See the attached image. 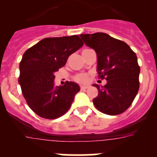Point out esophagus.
<instances>
[{
  "label": "esophagus",
  "mask_w": 157,
  "mask_h": 157,
  "mask_svg": "<svg viewBox=\"0 0 157 157\" xmlns=\"http://www.w3.org/2000/svg\"><path fill=\"white\" fill-rule=\"evenodd\" d=\"M88 86H81V90H85L86 89H88Z\"/></svg>",
  "instance_id": "obj_1"
}]
</instances>
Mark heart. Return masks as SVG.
<instances>
[{"label": "heart", "instance_id": "heart-1", "mask_svg": "<svg viewBox=\"0 0 157 157\" xmlns=\"http://www.w3.org/2000/svg\"><path fill=\"white\" fill-rule=\"evenodd\" d=\"M75 80L78 82L80 83H86L88 82L89 77L86 74H78L77 75H75Z\"/></svg>", "mask_w": 157, "mask_h": 157}]
</instances>
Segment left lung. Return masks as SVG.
I'll return each mask as SVG.
<instances>
[{
	"label": "left lung",
	"instance_id": "1",
	"mask_svg": "<svg viewBox=\"0 0 157 157\" xmlns=\"http://www.w3.org/2000/svg\"><path fill=\"white\" fill-rule=\"evenodd\" d=\"M79 36L86 45L96 52L97 71L107 81L104 86L93 85L98 90L94 105L105 114H121L132 104L139 89L140 67L135 52L127 43L105 33Z\"/></svg>",
	"mask_w": 157,
	"mask_h": 157
}]
</instances>
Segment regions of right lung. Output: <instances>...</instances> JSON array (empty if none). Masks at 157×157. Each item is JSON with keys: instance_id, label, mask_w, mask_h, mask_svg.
<instances>
[{"instance_id": "add662e5", "label": "right lung", "mask_w": 157, "mask_h": 157, "mask_svg": "<svg viewBox=\"0 0 157 157\" xmlns=\"http://www.w3.org/2000/svg\"><path fill=\"white\" fill-rule=\"evenodd\" d=\"M82 45L78 35L48 37L24 52L19 63V84L27 105L37 116L52 120L70 109L79 86L66 82L56 86L55 72Z\"/></svg>"}]
</instances>
